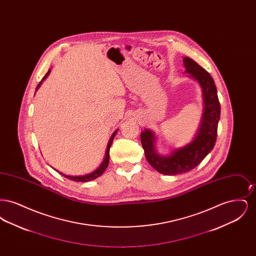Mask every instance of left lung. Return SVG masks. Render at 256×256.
<instances>
[{
  "label": "left lung",
  "mask_w": 256,
  "mask_h": 256,
  "mask_svg": "<svg viewBox=\"0 0 256 256\" xmlns=\"http://www.w3.org/2000/svg\"><path fill=\"white\" fill-rule=\"evenodd\" d=\"M185 74L195 80L202 88V114L195 137L185 146L172 148L169 154H160L156 148V135L145 128L141 143L148 162L163 174H178L196 168L215 146L220 114L219 98L214 80L196 61L183 58Z\"/></svg>",
  "instance_id": "1"
}]
</instances>
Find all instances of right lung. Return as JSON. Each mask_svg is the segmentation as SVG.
Segmentation results:
<instances>
[{"label": "right lung", "mask_w": 256, "mask_h": 256, "mask_svg": "<svg viewBox=\"0 0 256 256\" xmlns=\"http://www.w3.org/2000/svg\"><path fill=\"white\" fill-rule=\"evenodd\" d=\"M50 73V69L49 71H48V73L46 74L45 76H44V78H42V80L39 82V84L36 87V91L40 88V86L42 84V82L48 78V76H49ZM117 132H118V130H116L113 134L111 135V137H110V141H108V146H106V154H104V158L102 160V162L100 163V165L98 167L96 170H93V172H89V174H84V176H69V174H63V172H60V170H56L58 172H60V174H62L63 176H65L66 178H68V180H74V182H90V180H96L98 176H100L102 174H104V172L106 170V168H108V163H110V146H111V144H112V142H113V139H114V137H115V135L117 134Z\"/></svg>", "instance_id": "obj_1"}]
</instances>
